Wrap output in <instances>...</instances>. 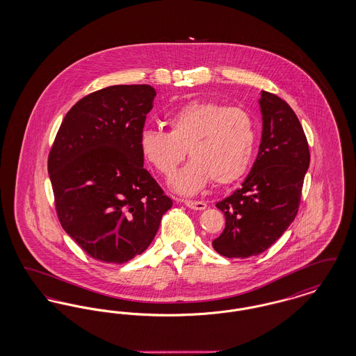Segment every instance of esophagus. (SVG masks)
<instances>
[{"mask_svg": "<svg viewBox=\"0 0 356 356\" xmlns=\"http://www.w3.org/2000/svg\"><path fill=\"white\" fill-rule=\"evenodd\" d=\"M188 208L191 209H196V211H203L207 208V203L205 202H199V200H186L184 202Z\"/></svg>", "mask_w": 356, "mask_h": 356, "instance_id": "34e87169", "label": "esophagus"}]
</instances>
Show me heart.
<instances>
[{"instance_id":"heart-1","label":"heart","mask_w":356,"mask_h":356,"mask_svg":"<svg viewBox=\"0 0 356 356\" xmlns=\"http://www.w3.org/2000/svg\"><path fill=\"white\" fill-rule=\"evenodd\" d=\"M167 132L148 129L140 135L143 159L170 179L186 157L191 161L172 180V188L193 195L211 180L228 186L250 168L256 144L252 116L236 106L202 100L186 102L165 120Z\"/></svg>"}]
</instances>
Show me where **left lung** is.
Instances as JSON below:
<instances>
[{
  "mask_svg": "<svg viewBox=\"0 0 356 356\" xmlns=\"http://www.w3.org/2000/svg\"><path fill=\"white\" fill-rule=\"evenodd\" d=\"M259 104L263 134L252 170L238 189L216 204L225 228L212 245L225 257L261 254L287 231L309 167L307 137L292 108L266 90Z\"/></svg>",
  "mask_w": 356,
  "mask_h": 356,
  "instance_id": "obj_1",
  "label": "left lung"
}]
</instances>
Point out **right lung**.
I'll return each instance as SVG.
<instances>
[{
    "label": "right lung",
    "mask_w": 356,
    "mask_h": 356,
    "mask_svg": "<svg viewBox=\"0 0 356 356\" xmlns=\"http://www.w3.org/2000/svg\"><path fill=\"white\" fill-rule=\"evenodd\" d=\"M156 90L113 85L76 102L48 157L58 220L90 257L122 264L143 254L172 200L145 170L138 140Z\"/></svg>",
    "instance_id": "obj_1"
}]
</instances>
